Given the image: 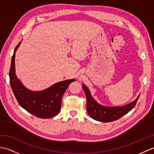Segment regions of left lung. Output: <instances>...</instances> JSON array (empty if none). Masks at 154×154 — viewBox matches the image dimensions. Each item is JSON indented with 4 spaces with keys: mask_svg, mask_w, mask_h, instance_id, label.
Segmentation results:
<instances>
[{
    "mask_svg": "<svg viewBox=\"0 0 154 154\" xmlns=\"http://www.w3.org/2000/svg\"><path fill=\"white\" fill-rule=\"evenodd\" d=\"M83 88L87 97V110L88 115L92 119L104 123L112 122L119 119L128 113L134 108L139 98L138 96L133 102L125 106L117 107L104 106L97 103L92 98L90 91L85 85H83Z\"/></svg>",
    "mask_w": 154,
    "mask_h": 154,
    "instance_id": "8db88e82",
    "label": "left lung"
}]
</instances>
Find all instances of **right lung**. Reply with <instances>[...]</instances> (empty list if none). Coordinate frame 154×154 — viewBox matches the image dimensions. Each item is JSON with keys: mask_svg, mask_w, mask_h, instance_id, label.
<instances>
[{"mask_svg": "<svg viewBox=\"0 0 154 154\" xmlns=\"http://www.w3.org/2000/svg\"><path fill=\"white\" fill-rule=\"evenodd\" d=\"M21 42L14 49L9 72L10 83L19 104L28 112L42 119L56 116L60 112L62 98L67 88L75 79L58 82L41 91H31L25 87L16 75L15 54Z\"/></svg>", "mask_w": 154, "mask_h": 154, "instance_id": "right-lung-1", "label": "right lung"}]
</instances>
